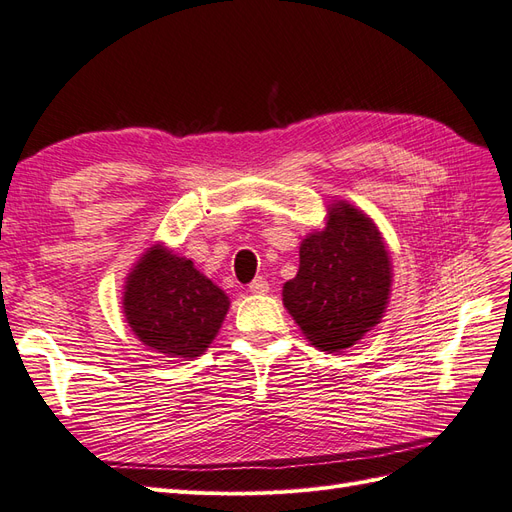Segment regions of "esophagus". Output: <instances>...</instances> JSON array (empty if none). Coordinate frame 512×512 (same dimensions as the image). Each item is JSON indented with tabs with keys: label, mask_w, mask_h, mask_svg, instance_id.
I'll use <instances>...</instances> for the list:
<instances>
[{
	"label": "esophagus",
	"mask_w": 512,
	"mask_h": 512,
	"mask_svg": "<svg viewBox=\"0 0 512 512\" xmlns=\"http://www.w3.org/2000/svg\"><path fill=\"white\" fill-rule=\"evenodd\" d=\"M248 289H251L253 294H268L270 283H268V279H264V276H255L251 285H248Z\"/></svg>",
	"instance_id": "1"
}]
</instances>
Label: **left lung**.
<instances>
[{
	"label": "left lung",
	"mask_w": 512,
	"mask_h": 512,
	"mask_svg": "<svg viewBox=\"0 0 512 512\" xmlns=\"http://www.w3.org/2000/svg\"><path fill=\"white\" fill-rule=\"evenodd\" d=\"M390 294V261L382 236L347 203L330 208L324 231L300 246V270L283 302L315 347L339 352L382 317Z\"/></svg>",
	"instance_id": "1"
}]
</instances>
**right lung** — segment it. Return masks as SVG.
Masks as SVG:
<instances>
[{
  "mask_svg": "<svg viewBox=\"0 0 512 512\" xmlns=\"http://www.w3.org/2000/svg\"><path fill=\"white\" fill-rule=\"evenodd\" d=\"M229 300L191 259L152 248L128 276L124 313L133 332L167 356L193 358L221 328Z\"/></svg>",
  "mask_w": 512,
  "mask_h": 512,
  "instance_id": "add662e5",
  "label": "right lung"
}]
</instances>
